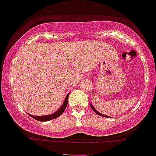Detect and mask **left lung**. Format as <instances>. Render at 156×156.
<instances>
[{
  "instance_id": "left-lung-1",
  "label": "left lung",
  "mask_w": 156,
  "mask_h": 156,
  "mask_svg": "<svg viewBox=\"0 0 156 156\" xmlns=\"http://www.w3.org/2000/svg\"><path fill=\"white\" fill-rule=\"evenodd\" d=\"M90 107H91V108H92V109H93V111L94 112H95V113H96V114H98V115H101V116H104V117H108V116H107V115H103V114H101V113H100V112H98L97 110L95 109V108H94V106L92 105L91 104H90Z\"/></svg>"
}]
</instances>
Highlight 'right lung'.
Instances as JSON below:
<instances>
[{
	"instance_id": "right-lung-1",
	"label": "right lung",
	"mask_w": 156,
	"mask_h": 156,
	"mask_svg": "<svg viewBox=\"0 0 156 156\" xmlns=\"http://www.w3.org/2000/svg\"><path fill=\"white\" fill-rule=\"evenodd\" d=\"M69 95V94H67V96H66V99H65L62 105L61 106V108H59L58 111H56L55 113L51 114V115H43V116H36V115H30V114H29V115H30L31 117H33L34 119H37V120H38V121H41V122H45V121H49V120H51V119H56L57 117L60 116V115L62 114L63 112L65 111V109H66V106H67V104H68Z\"/></svg>"
}]
</instances>
